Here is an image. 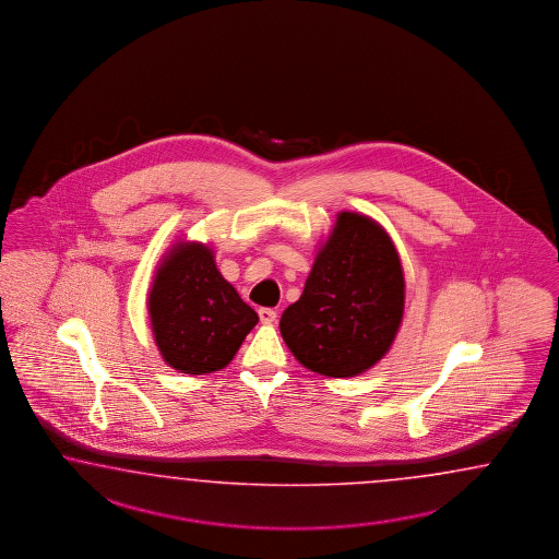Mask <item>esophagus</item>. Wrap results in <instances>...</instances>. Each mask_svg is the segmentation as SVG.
I'll list each match as a JSON object with an SVG mask.
<instances>
[{
    "label": "esophagus",
    "instance_id": "esophagus-1",
    "mask_svg": "<svg viewBox=\"0 0 559 559\" xmlns=\"http://www.w3.org/2000/svg\"><path fill=\"white\" fill-rule=\"evenodd\" d=\"M258 318H260L262 323H266V325H269V323H274V321H276V311H274V309H266V307H262V309L258 311Z\"/></svg>",
    "mask_w": 559,
    "mask_h": 559
}]
</instances>
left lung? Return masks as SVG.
<instances>
[{"mask_svg":"<svg viewBox=\"0 0 559 559\" xmlns=\"http://www.w3.org/2000/svg\"><path fill=\"white\" fill-rule=\"evenodd\" d=\"M403 313L405 272L393 238L370 215L340 212L299 301L281 318V335L307 370L358 377L389 354Z\"/></svg>","mask_w":559,"mask_h":559,"instance_id":"1","label":"left lung"}]
</instances>
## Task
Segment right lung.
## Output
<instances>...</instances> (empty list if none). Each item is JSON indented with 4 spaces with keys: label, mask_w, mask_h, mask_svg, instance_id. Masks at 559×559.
Returning <instances> with one entry per match:
<instances>
[{
    "label": "right lung",
    "mask_w": 559,
    "mask_h": 559,
    "mask_svg": "<svg viewBox=\"0 0 559 559\" xmlns=\"http://www.w3.org/2000/svg\"><path fill=\"white\" fill-rule=\"evenodd\" d=\"M152 337L163 360L182 374H212L234 360L258 323L215 264L210 243L177 240L148 288Z\"/></svg>",
    "instance_id": "obj_1"
}]
</instances>
